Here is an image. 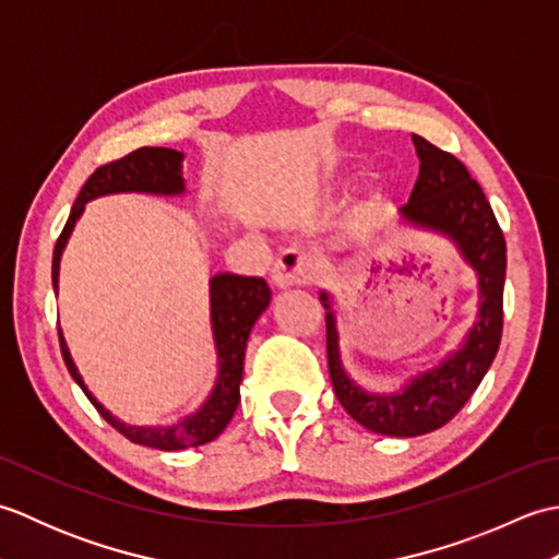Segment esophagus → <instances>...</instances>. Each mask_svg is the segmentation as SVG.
Here are the masks:
<instances>
[{"label":"esophagus","mask_w":559,"mask_h":559,"mask_svg":"<svg viewBox=\"0 0 559 559\" xmlns=\"http://www.w3.org/2000/svg\"><path fill=\"white\" fill-rule=\"evenodd\" d=\"M314 276V261L310 254H305L302 249H286L276 264L271 269V283L273 288L286 290L293 286H305Z\"/></svg>","instance_id":"1"}]
</instances>
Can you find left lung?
<instances>
[{"instance_id": "obj_1", "label": "left lung", "mask_w": 559, "mask_h": 559, "mask_svg": "<svg viewBox=\"0 0 559 559\" xmlns=\"http://www.w3.org/2000/svg\"><path fill=\"white\" fill-rule=\"evenodd\" d=\"M413 144L420 158V175L411 201L399 211L401 221L454 242L478 276V314L463 343L449 350L439 365L413 374L399 391H365L353 382L341 360L334 298L326 290L319 293L326 310V353L334 394L355 423L389 437H418L454 418L490 370L500 348L504 317L507 245L490 201L459 158L423 136L413 134Z\"/></svg>"}]
</instances>
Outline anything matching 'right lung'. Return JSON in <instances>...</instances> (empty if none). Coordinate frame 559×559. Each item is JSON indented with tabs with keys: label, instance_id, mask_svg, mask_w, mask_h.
<instances>
[{
	"label": "right lung",
	"instance_id": "obj_1",
	"mask_svg": "<svg viewBox=\"0 0 559 559\" xmlns=\"http://www.w3.org/2000/svg\"><path fill=\"white\" fill-rule=\"evenodd\" d=\"M182 160L185 153L175 148H136L129 156L112 160L108 165L93 173L86 185L71 206L67 225L59 240L55 245L52 254V288L59 290V261L62 252L74 230L76 221L81 218L83 209L88 201L108 194H158V197H182L187 192L185 175H182ZM271 302V290L264 278L252 276H237V273H216L209 281V307H211V331H213V346H216V360H218V374L216 384H213L211 394L201 406L182 415L180 420L173 425H127L124 420L115 418V415L103 406V403L91 394L88 386L83 384V377L79 374L74 358L67 348V341L62 329H59V348H62V358L69 374L74 382L83 389V394L96 406V411L108 420L117 432L124 435L129 442L153 447L160 451H180L189 447H199L213 442L228 423L233 420L237 403H240V382L245 370V350L252 326L261 312L266 310Z\"/></svg>",
	"mask_w": 559,
	"mask_h": 559
}]
</instances>
